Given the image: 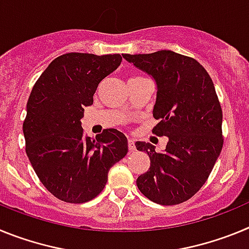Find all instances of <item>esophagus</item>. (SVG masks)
I'll return each mask as SVG.
<instances>
[{
	"label": "esophagus",
	"mask_w": 249,
	"mask_h": 249,
	"mask_svg": "<svg viewBox=\"0 0 249 249\" xmlns=\"http://www.w3.org/2000/svg\"><path fill=\"white\" fill-rule=\"evenodd\" d=\"M128 149L131 152L136 151V144H135V141L132 140V138H128Z\"/></svg>",
	"instance_id": "1"
}]
</instances>
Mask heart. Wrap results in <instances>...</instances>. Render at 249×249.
Wrapping results in <instances>:
<instances>
[{"mask_svg": "<svg viewBox=\"0 0 249 249\" xmlns=\"http://www.w3.org/2000/svg\"><path fill=\"white\" fill-rule=\"evenodd\" d=\"M133 78H138V77H133ZM133 78H131V80H133Z\"/></svg>", "mask_w": 249, "mask_h": 249, "instance_id": "heart-1", "label": "heart"}]
</instances>
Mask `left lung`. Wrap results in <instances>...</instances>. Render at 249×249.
<instances>
[{"instance_id":"1","label":"left lung","mask_w":249,"mask_h":249,"mask_svg":"<svg viewBox=\"0 0 249 249\" xmlns=\"http://www.w3.org/2000/svg\"><path fill=\"white\" fill-rule=\"evenodd\" d=\"M157 83L152 133L167 136L164 152L136 142L151 166L137 178L141 193L152 202L173 206L188 201L210 177L223 147L222 108L208 72L195 58L173 51L122 54Z\"/></svg>"}]
</instances>
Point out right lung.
<instances>
[{"instance_id":"obj_1","label":"right lung","mask_w":249,"mask_h":249,"mask_svg":"<svg viewBox=\"0 0 249 249\" xmlns=\"http://www.w3.org/2000/svg\"><path fill=\"white\" fill-rule=\"evenodd\" d=\"M121 54L70 52L54 58L35 83L23 121L26 153L39 181L56 198L85 203L105 188L108 171L128 152L126 136L103 129L85 135L83 107L105 77L120 66Z\"/></svg>"}]
</instances>
